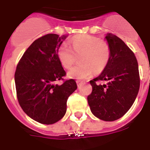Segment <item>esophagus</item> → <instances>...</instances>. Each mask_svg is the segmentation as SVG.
I'll use <instances>...</instances> for the list:
<instances>
[{"label":"esophagus","mask_w":150,"mask_h":150,"mask_svg":"<svg viewBox=\"0 0 150 150\" xmlns=\"http://www.w3.org/2000/svg\"><path fill=\"white\" fill-rule=\"evenodd\" d=\"M76 83H77V85L79 87L80 86L83 84V82H82V81H80V80H77V81H76Z\"/></svg>","instance_id":"obj_1"}]
</instances>
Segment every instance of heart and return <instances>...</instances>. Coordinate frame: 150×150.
<instances>
[{"label": "heart", "mask_w": 150, "mask_h": 150, "mask_svg": "<svg viewBox=\"0 0 150 150\" xmlns=\"http://www.w3.org/2000/svg\"><path fill=\"white\" fill-rule=\"evenodd\" d=\"M62 43L57 50V57L65 68H70L79 57V64L68 71V77L78 79L90 78L95 71H102L108 64L111 49L108 42L92 35H82L70 42Z\"/></svg>", "instance_id": "1"}]
</instances>
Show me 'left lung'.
Instances as JSON below:
<instances>
[{
    "instance_id": "obj_1",
    "label": "left lung",
    "mask_w": 150,
    "mask_h": 150,
    "mask_svg": "<svg viewBox=\"0 0 150 150\" xmlns=\"http://www.w3.org/2000/svg\"><path fill=\"white\" fill-rule=\"evenodd\" d=\"M111 49V58L100 75L90 80L92 93L87 97L93 115L104 121L121 118L134 102L140 86L139 64L134 52L116 35L105 38ZM98 81L108 83L98 85Z\"/></svg>"
}]
</instances>
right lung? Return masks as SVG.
Listing matches in <instances>:
<instances>
[{"instance_id": "obj_1", "label": "right lung", "mask_w": 150, "mask_h": 150, "mask_svg": "<svg viewBox=\"0 0 150 150\" xmlns=\"http://www.w3.org/2000/svg\"><path fill=\"white\" fill-rule=\"evenodd\" d=\"M67 35L49 34L32 43L23 55L15 73L18 101L27 116L43 124L64 117L68 97L77 89L74 79L55 84L66 75L57 50Z\"/></svg>"}]
</instances>
